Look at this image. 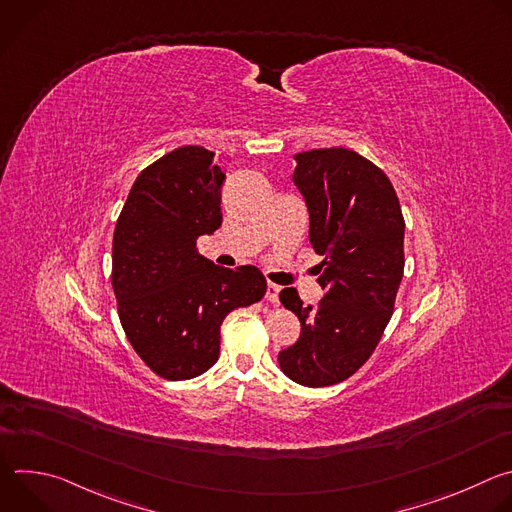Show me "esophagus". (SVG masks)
Segmentation results:
<instances>
[{
  "label": "esophagus",
  "instance_id": "34e87169",
  "mask_svg": "<svg viewBox=\"0 0 512 512\" xmlns=\"http://www.w3.org/2000/svg\"><path fill=\"white\" fill-rule=\"evenodd\" d=\"M279 285L277 283H267V291H265V298H267V302H271V304H275L277 300H279Z\"/></svg>",
  "mask_w": 512,
  "mask_h": 512
}]
</instances>
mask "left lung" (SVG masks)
<instances>
[{"label": "left lung", "instance_id": "8db88e82", "mask_svg": "<svg viewBox=\"0 0 512 512\" xmlns=\"http://www.w3.org/2000/svg\"><path fill=\"white\" fill-rule=\"evenodd\" d=\"M291 180L310 214V243L322 255L318 306H304L294 287L279 302L302 324L296 344L279 352L285 377L304 387L348 379L369 360L393 314L403 277L405 221L391 180L346 148L294 156Z\"/></svg>", "mask_w": 512, "mask_h": 512}]
</instances>
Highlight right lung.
Segmentation results:
<instances>
[{"label": "right lung", "instance_id": "1", "mask_svg": "<svg viewBox=\"0 0 512 512\" xmlns=\"http://www.w3.org/2000/svg\"><path fill=\"white\" fill-rule=\"evenodd\" d=\"M214 154L184 145L133 182L113 233L111 283L133 350L168 379L206 373L221 352L229 312L259 302L267 281L253 265L218 267L196 239L223 223V170Z\"/></svg>", "mask_w": 512, "mask_h": 512}]
</instances>
